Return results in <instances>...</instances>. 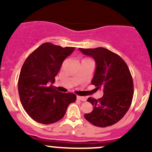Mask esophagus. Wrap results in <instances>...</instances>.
<instances>
[{
	"instance_id": "1",
	"label": "esophagus",
	"mask_w": 152,
	"mask_h": 152,
	"mask_svg": "<svg viewBox=\"0 0 152 152\" xmlns=\"http://www.w3.org/2000/svg\"><path fill=\"white\" fill-rule=\"evenodd\" d=\"M76 99H77L78 100L82 101V102H86V100H87V99H86L85 97H83V96H78L77 97H76Z\"/></svg>"
}]
</instances>
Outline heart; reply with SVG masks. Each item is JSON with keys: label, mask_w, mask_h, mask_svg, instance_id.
<instances>
[{"label": "heart", "mask_w": 152, "mask_h": 152, "mask_svg": "<svg viewBox=\"0 0 152 152\" xmlns=\"http://www.w3.org/2000/svg\"><path fill=\"white\" fill-rule=\"evenodd\" d=\"M87 59H87V58H85V59H83L82 60H87Z\"/></svg>", "instance_id": "heart-1"}]
</instances>
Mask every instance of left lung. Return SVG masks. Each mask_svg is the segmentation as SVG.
I'll return each mask as SVG.
<instances>
[{
	"instance_id": "8db88e82",
	"label": "left lung",
	"mask_w": 152,
	"mask_h": 152,
	"mask_svg": "<svg viewBox=\"0 0 152 152\" xmlns=\"http://www.w3.org/2000/svg\"><path fill=\"white\" fill-rule=\"evenodd\" d=\"M96 62V71L91 84L103 89L101 99L89 98L93 110L85 115L87 121L99 127H107L118 122L131 106L134 86L131 73L124 59L104 48H79Z\"/></svg>"
}]
</instances>
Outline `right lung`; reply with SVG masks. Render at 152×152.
Masks as SVG:
<instances>
[{
	"label": "right lung",
	"instance_id": "1",
	"mask_svg": "<svg viewBox=\"0 0 152 152\" xmlns=\"http://www.w3.org/2000/svg\"><path fill=\"white\" fill-rule=\"evenodd\" d=\"M74 50V47L45 42L24 62L18 93L24 110L35 121L43 124L58 121L64 117L68 105L76 101L75 94L60 93L52 85L63 61Z\"/></svg>",
	"mask_w": 152,
	"mask_h": 152
}]
</instances>
